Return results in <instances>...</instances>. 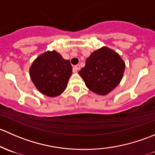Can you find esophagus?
I'll list each match as a JSON object with an SVG mask.
<instances>
[{
  "instance_id": "34e87169",
  "label": "esophagus",
  "mask_w": 155,
  "mask_h": 155,
  "mask_svg": "<svg viewBox=\"0 0 155 155\" xmlns=\"http://www.w3.org/2000/svg\"><path fill=\"white\" fill-rule=\"evenodd\" d=\"M80 69H81V66H80L79 64L76 65V66L73 67V71H74V72H76V71H78V70Z\"/></svg>"
}]
</instances>
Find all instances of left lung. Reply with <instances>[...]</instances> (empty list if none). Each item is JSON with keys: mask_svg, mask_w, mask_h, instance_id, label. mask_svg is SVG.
Here are the masks:
<instances>
[{"mask_svg": "<svg viewBox=\"0 0 155 155\" xmlns=\"http://www.w3.org/2000/svg\"><path fill=\"white\" fill-rule=\"evenodd\" d=\"M125 65L117 53L103 47L95 51L78 71L89 90L107 95L117 87L122 80Z\"/></svg>", "mask_w": 155, "mask_h": 155, "instance_id": "1", "label": "left lung"}]
</instances>
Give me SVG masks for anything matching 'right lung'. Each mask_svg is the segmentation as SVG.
Wrapping results in <instances>:
<instances>
[{
	"mask_svg": "<svg viewBox=\"0 0 155 155\" xmlns=\"http://www.w3.org/2000/svg\"><path fill=\"white\" fill-rule=\"evenodd\" d=\"M72 73L69 60L55 51L38 57L30 68L32 81L40 92L49 97L60 95L66 89Z\"/></svg>",
	"mask_w": 155,
	"mask_h": 155,
	"instance_id": "add662e5",
	"label": "right lung"
}]
</instances>
